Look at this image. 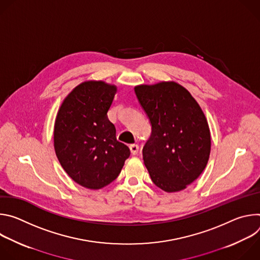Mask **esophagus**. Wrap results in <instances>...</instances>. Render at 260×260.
<instances>
[{"instance_id":"obj_1","label":"esophagus","mask_w":260,"mask_h":260,"mask_svg":"<svg viewBox=\"0 0 260 260\" xmlns=\"http://www.w3.org/2000/svg\"><path fill=\"white\" fill-rule=\"evenodd\" d=\"M129 149H131V151H132V154L136 155V154H138V152H139V145H137V144H132V145H129Z\"/></svg>"}]
</instances>
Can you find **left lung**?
<instances>
[{
    "label": "left lung",
    "mask_w": 260,
    "mask_h": 260,
    "mask_svg": "<svg viewBox=\"0 0 260 260\" xmlns=\"http://www.w3.org/2000/svg\"><path fill=\"white\" fill-rule=\"evenodd\" d=\"M151 124L143 148L152 182L167 192L186 188L205 170L211 136L205 114L187 89L176 82L135 87Z\"/></svg>",
    "instance_id": "1"
}]
</instances>
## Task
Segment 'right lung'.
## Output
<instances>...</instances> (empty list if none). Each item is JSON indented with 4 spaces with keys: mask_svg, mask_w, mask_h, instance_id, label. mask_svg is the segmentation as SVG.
I'll list each match as a JSON object with an SVG mask.
<instances>
[{
    "mask_svg": "<svg viewBox=\"0 0 260 260\" xmlns=\"http://www.w3.org/2000/svg\"><path fill=\"white\" fill-rule=\"evenodd\" d=\"M116 90L103 81L83 82L64 99L55 119L56 156L66 173L89 189L113 182L131 155L108 119Z\"/></svg>",
    "mask_w": 260,
    "mask_h": 260,
    "instance_id": "add662e5",
    "label": "right lung"
}]
</instances>
